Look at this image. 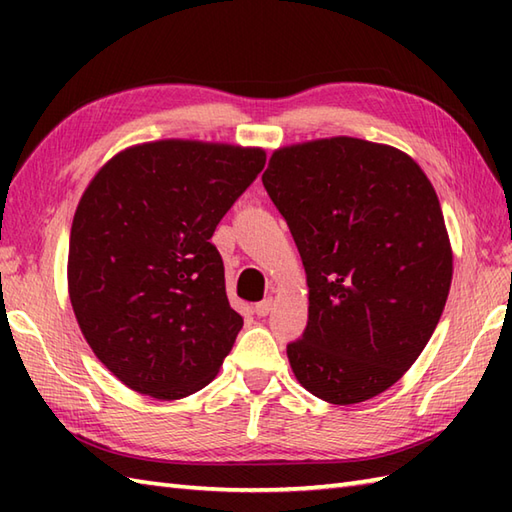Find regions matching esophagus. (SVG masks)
<instances>
[{"label": "esophagus", "mask_w": 512, "mask_h": 512, "mask_svg": "<svg viewBox=\"0 0 512 512\" xmlns=\"http://www.w3.org/2000/svg\"><path fill=\"white\" fill-rule=\"evenodd\" d=\"M273 306H275L273 299L259 301V303H255V314H257V317H266V314H268L270 310H273Z\"/></svg>", "instance_id": "1"}]
</instances>
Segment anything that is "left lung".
I'll list each match as a JSON object with an SVG mask.
<instances>
[{"instance_id":"1","label":"left lung","mask_w":512,"mask_h":512,"mask_svg":"<svg viewBox=\"0 0 512 512\" xmlns=\"http://www.w3.org/2000/svg\"><path fill=\"white\" fill-rule=\"evenodd\" d=\"M299 248L308 325L288 345L301 387L332 405L383 394L442 317L453 250L436 189L405 151L352 136L273 151L262 176Z\"/></svg>"}]
</instances>
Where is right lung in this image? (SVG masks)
I'll list each match as a JSON object with an SVG mask.
<instances>
[{"label": "right lung", "instance_id": "right-lung-1", "mask_svg": "<svg viewBox=\"0 0 512 512\" xmlns=\"http://www.w3.org/2000/svg\"><path fill=\"white\" fill-rule=\"evenodd\" d=\"M264 165L259 147L154 140L118 151L83 191L70 303L96 358L129 389L178 400L220 372L244 319L211 237Z\"/></svg>", "mask_w": 512, "mask_h": 512}]
</instances>
